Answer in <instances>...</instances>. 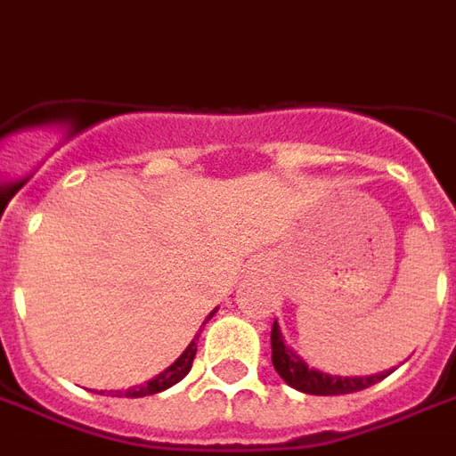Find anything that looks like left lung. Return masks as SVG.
I'll return each instance as SVG.
<instances>
[{
	"label": "left lung",
	"mask_w": 456,
	"mask_h": 456,
	"mask_svg": "<svg viewBox=\"0 0 456 456\" xmlns=\"http://www.w3.org/2000/svg\"><path fill=\"white\" fill-rule=\"evenodd\" d=\"M271 346L273 367L282 377V382H288L292 389L302 391V394H312V396H338V394L362 391L372 384L382 382L387 374H391V370H387V372L370 374V377H338V374H326L316 367H309L285 343V336L280 331L278 322L273 323Z\"/></svg>",
	"instance_id": "left-lung-1"
}]
</instances>
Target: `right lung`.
Wrapping results in <instances>:
<instances>
[{"mask_svg":"<svg viewBox=\"0 0 456 456\" xmlns=\"http://www.w3.org/2000/svg\"><path fill=\"white\" fill-rule=\"evenodd\" d=\"M217 312V309H215ZM212 312V314H215ZM212 314L208 316V319H212ZM205 319V322H208ZM200 336V333H198ZM198 336H195L191 343H188V348L178 355L176 362H171V365L164 370V372H159L157 377H151L150 382L144 384H137V387H130V389L125 391H110V396H127V399H140V396H151V394H159V391L168 389V387H174V384H178L181 379H183L185 374L191 372V367H193V360H195V353H198ZM99 394H103V391H99Z\"/></svg>","mask_w":456,"mask_h":456,"instance_id":"right-lung-1","label":"right lung"}]
</instances>
